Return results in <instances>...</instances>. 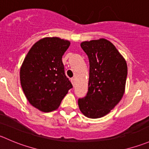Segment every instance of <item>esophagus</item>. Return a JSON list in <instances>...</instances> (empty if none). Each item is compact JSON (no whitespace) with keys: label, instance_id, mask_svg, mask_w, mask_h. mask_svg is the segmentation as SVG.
Segmentation results:
<instances>
[{"label":"esophagus","instance_id":"34e87169","mask_svg":"<svg viewBox=\"0 0 149 149\" xmlns=\"http://www.w3.org/2000/svg\"><path fill=\"white\" fill-rule=\"evenodd\" d=\"M70 81H71V83H72V84H73V86H75V84H76V81H75V79L72 78V79H70Z\"/></svg>","mask_w":149,"mask_h":149}]
</instances>
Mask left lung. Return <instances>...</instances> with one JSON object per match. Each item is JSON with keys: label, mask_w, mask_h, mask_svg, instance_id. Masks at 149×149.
<instances>
[{"label": "left lung", "mask_w": 149, "mask_h": 149, "mask_svg": "<svg viewBox=\"0 0 149 149\" xmlns=\"http://www.w3.org/2000/svg\"><path fill=\"white\" fill-rule=\"evenodd\" d=\"M81 47L89 58L88 92L78 100L79 109L91 119L102 117L119 102L127 76L126 61L116 47L104 38L84 41Z\"/></svg>", "instance_id": "left-lung-1"}]
</instances>
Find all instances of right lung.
I'll list each match as a JSON object with an SVG mask.
<instances>
[{"label": "right lung", "mask_w": 149, "mask_h": 149, "mask_svg": "<svg viewBox=\"0 0 149 149\" xmlns=\"http://www.w3.org/2000/svg\"><path fill=\"white\" fill-rule=\"evenodd\" d=\"M70 42L57 37L36 42L24 58L20 81L30 103L43 112L57 109L73 87L65 73L62 57Z\"/></svg>", "instance_id": "obj_1"}]
</instances>
